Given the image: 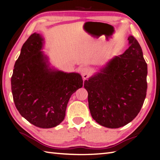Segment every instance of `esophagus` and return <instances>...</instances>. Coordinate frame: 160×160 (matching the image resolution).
Segmentation results:
<instances>
[{"instance_id":"obj_1","label":"esophagus","mask_w":160,"mask_h":160,"mask_svg":"<svg viewBox=\"0 0 160 160\" xmlns=\"http://www.w3.org/2000/svg\"><path fill=\"white\" fill-rule=\"evenodd\" d=\"M91 71L88 68H87V67H84V68L81 69V75L84 80L87 79L91 76Z\"/></svg>"}]
</instances>
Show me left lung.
Segmentation results:
<instances>
[{
  "instance_id": "1",
  "label": "left lung",
  "mask_w": 160,
  "mask_h": 160,
  "mask_svg": "<svg viewBox=\"0 0 160 160\" xmlns=\"http://www.w3.org/2000/svg\"><path fill=\"white\" fill-rule=\"evenodd\" d=\"M129 47L84 81L92 118L103 127L118 128L140 112L147 95V65L138 41L130 35Z\"/></svg>"
}]
</instances>
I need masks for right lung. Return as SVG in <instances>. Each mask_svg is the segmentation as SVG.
I'll return each mask as SVG.
<instances>
[{"mask_svg": "<svg viewBox=\"0 0 160 160\" xmlns=\"http://www.w3.org/2000/svg\"><path fill=\"white\" fill-rule=\"evenodd\" d=\"M43 38L33 33L22 47L11 80L14 103L31 124L51 128L64 120L69 98L83 86L78 73L51 69L41 51Z\"/></svg>", "mask_w": 160, "mask_h": 160, "instance_id": "add662e5", "label": "right lung"}]
</instances>
